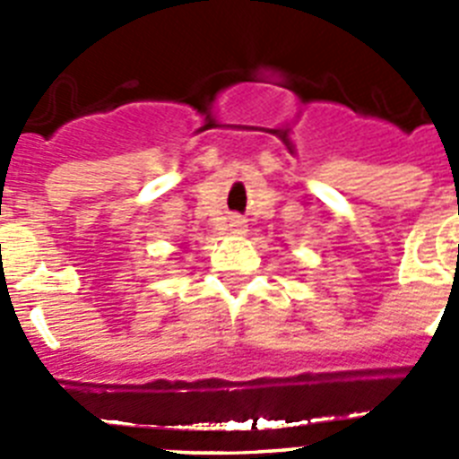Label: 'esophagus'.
Here are the masks:
<instances>
[{
	"mask_svg": "<svg viewBox=\"0 0 459 459\" xmlns=\"http://www.w3.org/2000/svg\"><path fill=\"white\" fill-rule=\"evenodd\" d=\"M232 227H234V230H237V232H241V230H243V221H241V218H232Z\"/></svg>",
	"mask_w": 459,
	"mask_h": 459,
	"instance_id": "1",
	"label": "esophagus"
}]
</instances>
